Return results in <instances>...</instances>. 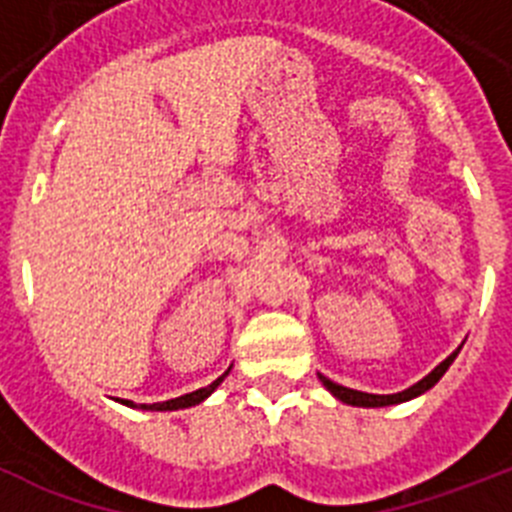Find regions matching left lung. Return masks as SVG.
Returning <instances> with one entry per match:
<instances>
[{"label":"left lung","instance_id":"obj_1","mask_svg":"<svg viewBox=\"0 0 512 512\" xmlns=\"http://www.w3.org/2000/svg\"><path fill=\"white\" fill-rule=\"evenodd\" d=\"M461 348H456L454 354L449 356V359H443L441 364L433 369L428 377L420 379L418 384H413V387H408V390L397 392V395H369V392H359V390H348V387H341V384L330 382L328 377H323V374H318L320 382L325 384V390L330 392L333 397H338L341 402H346V405H356V408H384V405H397V402H408L413 400V397L423 395V392H428L433 387V384L438 382V379L446 374V369H449L451 364H454V359L459 356Z\"/></svg>","mask_w":512,"mask_h":512}]
</instances>
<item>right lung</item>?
Listing matches in <instances>:
<instances>
[{"label":"right lung","mask_w":512,"mask_h":512,"mask_svg":"<svg viewBox=\"0 0 512 512\" xmlns=\"http://www.w3.org/2000/svg\"><path fill=\"white\" fill-rule=\"evenodd\" d=\"M228 372H230V369H228ZM228 372H225L223 377H217L212 384H207V387H202V390H194V392H189V395L174 397V400L153 402V405H135V402H130V400H120V402H122V405H128V408H140V410H182V408H192V405H200V402L205 400V397H210L212 392H215L217 384H220L225 377H228Z\"/></svg>","instance_id":"add662e5"}]
</instances>
